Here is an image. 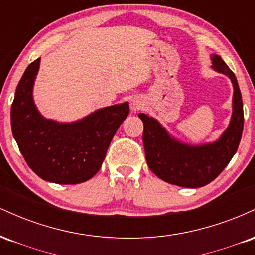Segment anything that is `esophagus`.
I'll use <instances>...</instances> for the list:
<instances>
[{
  "instance_id": "esophagus-1",
  "label": "esophagus",
  "mask_w": 255,
  "mask_h": 255,
  "mask_svg": "<svg viewBox=\"0 0 255 255\" xmlns=\"http://www.w3.org/2000/svg\"><path fill=\"white\" fill-rule=\"evenodd\" d=\"M142 107H144V103H142L141 99H140V98L134 97L130 101V109H131V111H133V113H136V111H139Z\"/></svg>"
}]
</instances>
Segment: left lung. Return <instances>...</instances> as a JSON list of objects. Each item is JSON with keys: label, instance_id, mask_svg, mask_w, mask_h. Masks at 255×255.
Returning a JSON list of instances; mask_svg holds the SVG:
<instances>
[{"label": "left lung", "instance_id": "obj_1", "mask_svg": "<svg viewBox=\"0 0 255 255\" xmlns=\"http://www.w3.org/2000/svg\"><path fill=\"white\" fill-rule=\"evenodd\" d=\"M212 68L228 75L234 86L233 116L230 125L216 142L201 146L181 144L166 133L154 119L139 114L144 124V142L148 168L165 182L199 188L223 171L238 151L244 130V105L238 79L218 55L212 56Z\"/></svg>", "mask_w": 255, "mask_h": 255}]
</instances>
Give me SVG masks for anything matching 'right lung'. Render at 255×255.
<instances>
[{"instance_id": "right-lung-1", "label": "right lung", "mask_w": 255, "mask_h": 255, "mask_svg": "<svg viewBox=\"0 0 255 255\" xmlns=\"http://www.w3.org/2000/svg\"><path fill=\"white\" fill-rule=\"evenodd\" d=\"M39 62L40 58L33 61L17 84L10 110L13 136L27 165L40 178L60 184L85 182L101 169L129 105L103 108L73 124L44 119L32 98Z\"/></svg>"}]
</instances>
